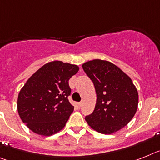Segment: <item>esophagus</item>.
<instances>
[{
  "mask_svg": "<svg viewBox=\"0 0 160 160\" xmlns=\"http://www.w3.org/2000/svg\"><path fill=\"white\" fill-rule=\"evenodd\" d=\"M82 105H83V102H82V101H80V103H78L79 107H81V106H82Z\"/></svg>",
  "mask_w": 160,
  "mask_h": 160,
  "instance_id": "obj_1",
  "label": "esophagus"
}]
</instances>
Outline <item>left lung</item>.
<instances>
[{
  "label": "left lung",
  "mask_w": 160,
  "mask_h": 160,
  "mask_svg": "<svg viewBox=\"0 0 160 160\" xmlns=\"http://www.w3.org/2000/svg\"><path fill=\"white\" fill-rule=\"evenodd\" d=\"M97 92L94 111L85 117L88 126L105 134H113L134 118L138 93L130 76L109 61L93 59L82 65Z\"/></svg>",
  "instance_id": "8db88e82"
}]
</instances>
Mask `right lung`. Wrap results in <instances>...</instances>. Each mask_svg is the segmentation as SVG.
I'll return each instance as SVG.
<instances>
[{
	"mask_svg": "<svg viewBox=\"0 0 160 160\" xmlns=\"http://www.w3.org/2000/svg\"><path fill=\"white\" fill-rule=\"evenodd\" d=\"M78 71L77 65L52 61L28 79L18 94V111L30 130L51 136L64 127L74 110L68 80Z\"/></svg>",
	"mask_w": 160,
	"mask_h": 160,
	"instance_id": "add662e5",
	"label": "right lung"
}]
</instances>
